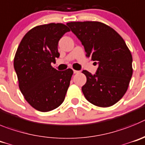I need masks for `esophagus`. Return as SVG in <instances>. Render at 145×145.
Returning <instances> with one entry per match:
<instances>
[{
	"label": "esophagus",
	"mask_w": 145,
	"mask_h": 145,
	"mask_svg": "<svg viewBox=\"0 0 145 145\" xmlns=\"http://www.w3.org/2000/svg\"><path fill=\"white\" fill-rule=\"evenodd\" d=\"M79 71H77V70H74V74H77V73H79Z\"/></svg>",
	"instance_id": "34e87169"
}]
</instances>
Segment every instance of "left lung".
I'll return each mask as SVG.
<instances>
[{
	"instance_id": "8db88e82",
	"label": "left lung",
	"mask_w": 145,
	"mask_h": 145,
	"mask_svg": "<svg viewBox=\"0 0 145 145\" xmlns=\"http://www.w3.org/2000/svg\"><path fill=\"white\" fill-rule=\"evenodd\" d=\"M84 45L87 57L98 65L96 74L84 70L87 82L82 87L85 98L93 105L107 108L119 101L132 76V56L121 35L100 22L67 23Z\"/></svg>"
}]
</instances>
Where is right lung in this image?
Returning a JSON list of instances; mask_svg holds the SVG:
<instances>
[{
  "label": "right lung",
  "mask_w": 145,
  "mask_h": 145,
  "mask_svg": "<svg viewBox=\"0 0 145 145\" xmlns=\"http://www.w3.org/2000/svg\"><path fill=\"white\" fill-rule=\"evenodd\" d=\"M69 31L61 23L37 26L24 35L16 52L14 66L20 91L39 111L54 110L66 97L73 70L58 71L51 63L60 56L58 41Z\"/></svg>",
  "instance_id": "right-lung-1"
}]
</instances>
